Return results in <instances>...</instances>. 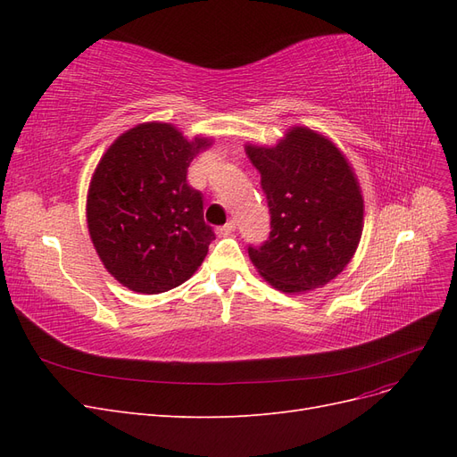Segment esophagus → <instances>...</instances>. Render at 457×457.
I'll return each instance as SVG.
<instances>
[{
    "label": "esophagus",
    "mask_w": 457,
    "mask_h": 457,
    "mask_svg": "<svg viewBox=\"0 0 457 457\" xmlns=\"http://www.w3.org/2000/svg\"><path fill=\"white\" fill-rule=\"evenodd\" d=\"M234 230H237V223H234V220H228L227 225L217 228V234H219V237H228V234H232Z\"/></svg>",
    "instance_id": "1"
}]
</instances>
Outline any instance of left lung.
<instances>
[{
    "label": "left lung",
    "instance_id": "1",
    "mask_svg": "<svg viewBox=\"0 0 457 457\" xmlns=\"http://www.w3.org/2000/svg\"><path fill=\"white\" fill-rule=\"evenodd\" d=\"M270 212L269 240L247 253L284 294L312 292L349 265L364 228V198L347 156L311 128L274 146L245 145Z\"/></svg>",
    "mask_w": 457,
    "mask_h": 457
}]
</instances>
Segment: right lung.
I'll list each match as a JSON object with an SVG mask.
<instances>
[{
	"instance_id": "obj_1",
	"label": "right lung",
	"mask_w": 457,
	"mask_h": 457,
	"mask_svg": "<svg viewBox=\"0 0 457 457\" xmlns=\"http://www.w3.org/2000/svg\"><path fill=\"white\" fill-rule=\"evenodd\" d=\"M213 139L171 123H139L108 146L87 190V228L96 255L137 294H162L198 270L215 234L202 192L187 183L190 162Z\"/></svg>"
}]
</instances>
